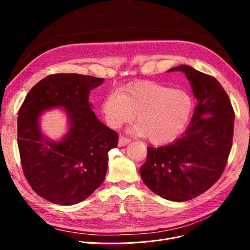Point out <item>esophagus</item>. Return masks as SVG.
Returning a JSON list of instances; mask_svg holds the SVG:
<instances>
[{"label":"esophagus","mask_w":250,"mask_h":250,"mask_svg":"<svg viewBox=\"0 0 250 250\" xmlns=\"http://www.w3.org/2000/svg\"><path fill=\"white\" fill-rule=\"evenodd\" d=\"M129 143H130L129 139H127L125 137H120L118 145H119V147H124V146L128 145V144H129Z\"/></svg>","instance_id":"esophagus-1"}]
</instances>
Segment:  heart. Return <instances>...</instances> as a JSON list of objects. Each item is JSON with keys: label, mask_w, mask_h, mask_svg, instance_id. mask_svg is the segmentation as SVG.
I'll return each mask as SVG.
<instances>
[{"label": "heart", "mask_w": 250, "mask_h": 250, "mask_svg": "<svg viewBox=\"0 0 250 250\" xmlns=\"http://www.w3.org/2000/svg\"><path fill=\"white\" fill-rule=\"evenodd\" d=\"M108 126L119 128L137 116L131 131L148 137L154 145L168 144L183 133L194 111L192 96L184 89L172 88L154 81L128 83L105 96L101 105Z\"/></svg>", "instance_id": "obj_1"}]
</instances>
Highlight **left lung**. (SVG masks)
Listing matches in <instances>:
<instances>
[{"mask_svg":"<svg viewBox=\"0 0 250 250\" xmlns=\"http://www.w3.org/2000/svg\"><path fill=\"white\" fill-rule=\"evenodd\" d=\"M185 73L197 105L180 138L158 148L148 147L141 177L161 197L183 202L201 195L220 178L231 149L234 112L216 78L180 64L167 72Z\"/></svg>","mask_w":250,"mask_h":250,"instance_id":"8db88e82","label":"left lung"}]
</instances>
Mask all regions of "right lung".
<instances>
[{"instance_id": "add662e5", "label": "right lung", "mask_w": 250, "mask_h": 250, "mask_svg": "<svg viewBox=\"0 0 250 250\" xmlns=\"http://www.w3.org/2000/svg\"><path fill=\"white\" fill-rule=\"evenodd\" d=\"M104 79L79 74L43 78L25 98L18 118V145L29 185L52 203L73 206L86 199L106 175L108 151L118 146V133L97 119L90 90ZM65 110L68 130L52 140L41 130L43 112Z\"/></svg>"}]
</instances>
